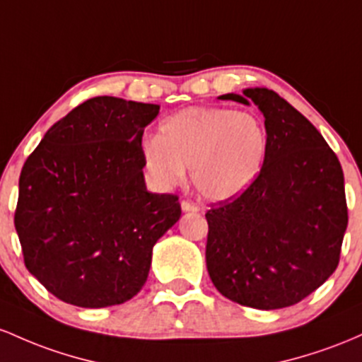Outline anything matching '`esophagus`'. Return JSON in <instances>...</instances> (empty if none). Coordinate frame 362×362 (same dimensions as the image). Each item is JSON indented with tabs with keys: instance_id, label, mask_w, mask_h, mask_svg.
I'll return each mask as SVG.
<instances>
[{
	"instance_id": "1",
	"label": "esophagus",
	"mask_w": 362,
	"mask_h": 362,
	"mask_svg": "<svg viewBox=\"0 0 362 362\" xmlns=\"http://www.w3.org/2000/svg\"><path fill=\"white\" fill-rule=\"evenodd\" d=\"M181 209L185 210V212H200V206H198L197 203H193L189 200H182L181 202Z\"/></svg>"
}]
</instances>
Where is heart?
<instances>
[{
	"instance_id": "1",
	"label": "heart",
	"mask_w": 362,
	"mask_h": 362,
	"mask_svg": "<svg viewBox=\"0 0 362 362\" xmlns=\"http://www.w3.org/2000/svg\"><path fill=\"white\" fill-rule=\"evenodd\" d=\"M269 152V135L250 112L188 107L165 117L160 136L144 141V162L162 186H174L192 169L194 188L212 202L241 197L257 181Z\"/></svg>"
}]
</instances>
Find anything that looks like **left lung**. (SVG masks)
I'll return each instance as SVG.
<instances>
[{"instance_id":"obj_1","label":"left lung","mask_w":362,"mask_h":362,"mask_svg":"<svg viewBox=\"0 0 362 362\" xmlns=\"http://www.w3.org/2000/svg\"><path fill=\"white\" fill-rule=\"evenodd\" d=\"M221 99L258 105L269 152L250 189L205 214L206 270L230 301L257 310L292 306L339 265L349 221L342 165L277 92L257 87Z\"/></svg>"}]
</instances>
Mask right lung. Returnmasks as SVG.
<instances>
[{"mask_svg":"<svg viewBox=\"0 0 362 362\" xmlns=\"http://www.w3.org/2000/svg\"><path fill=\"white\" fill-rule=\"evenodd\" d=\"M159 105L100 95L47 129L20 173L15 229L27 270L61 301L107 308L136 296L152 247L181 217L147 192L141 136Z\"/></svg>","mask_w":362,"mask_h":362,"instance_id":"1","label":"right lung"}]
</instances>
